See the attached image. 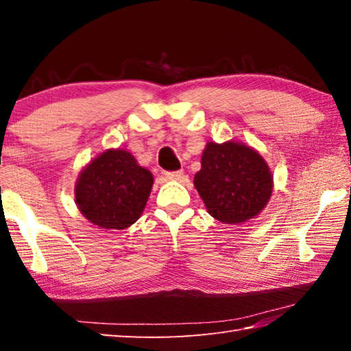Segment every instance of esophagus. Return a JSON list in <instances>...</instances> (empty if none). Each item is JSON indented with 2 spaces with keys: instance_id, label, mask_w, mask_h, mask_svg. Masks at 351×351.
I'll return each mask as SVG.
<instances>
[{
  "instance_id": "34e87169",
  "label": "esophagus",
  "mask_w": 351,
  "mask_h": 351,
  "mask_svg": "<svg viewBox=\"0 0 351 351\" xmlns=\"http://www.w3.org/2000/svg\"><path fill=\"white\" fill-rule=\"evenodd\" d=\"M164 176H166V180H169V181H181L182 178H184V171L182 170L166 171V173H164Z\"/></svg>"
}]
</instances>
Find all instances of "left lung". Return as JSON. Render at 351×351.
<instances>
[{
	"label": "left lung",
	"instance_id": "left-lung-1",
	"mask_svg": "<svg viewBox=\"0 0 351 351\" xmlns=\"http://www.w3.org/2000/svg\"><path fill=\"white\" fill-rule=\"evenodd\" d=\"M195 187L208 213L226 225L253 219L264 210L273 190L267 162L252 147L226 141L208 143Z\"/></svg>",
	"mask_w": 351,
	"mask_h": 351
}]
</instances>
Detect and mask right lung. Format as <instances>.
Here are the masks:
<instances>
[{
  "instance_id": "right-lung-1",
  "label": "right lung",
  "mask_w": 351,
  "mask_h": 351,
  "mask_svg": "<svg viewBox=\"0 0 351 351\" xmlns=\"http://www.w3.org/2000/svg\"><path fill=\"white\" fill-rule=\"evenodd\" d=\"M152 184L151 171L140 167L130 152L110 149L81 171L75 200L93 225L125 229L143 213Z\"/></svg>"
}]
</instances>
